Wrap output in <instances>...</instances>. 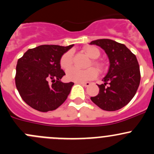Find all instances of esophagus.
Instances as JSON below:
<instances>
[{
  "label": "esophagus",
  "mask_w": 154,
  "mask_h": 154,
  "mask_svg": "<svg viewBox=\"0 0 154 154\" xmlns=\"http://www.w3.org/2000/svg\"><path fill=\"white\" fill-rule=\"evenodd\" d=\"M78 83H80V84H81L82 86H88L90 85V83L89 82H78Z\"/></svg>",
  "instance_id": "esophagus-1"
}]
</instances>
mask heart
I'll use <instances>...</instances> for the list:
<instances>
[{
  "instance_id": "1",
  "label": "heart",
  "mask_w": 154,
  "mask_h": 154,
  "mask_svg": "<svg viewBox=\"0 0 154 154\" xmlns=\"http://www.w3.org/2000/svg\"><path fill=\"white\" fill-rule=\"evenodd\" d=\"M83 51L88 57L91 59H97L100 56V51L97 48L94 46H87L83 48ZM60 64L61 68L65 71H68L71 68L73 64L72 52L71 51H67L63 54L60 60ZM91 64L97 69L101 70L103 66L100 63L91 61ZM97 71L92 68H88L86 70H79L77 68H72L68 71L66 77L70 81L74 82H85L87 80H92L97 77Z\"/></svg>"
}]
</instances>
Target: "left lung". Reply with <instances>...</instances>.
<instances>
[{"label": "left lung", "mask_w": 154, "mask_h": 154, "mask_svg": "<svg viewBox=\"0 0 154 154\" xmlns=\"http://www.w3.org/2000/svg\"><path fill=\"white\" fill-rule=\"evenodd\" d=\"M103 49L109 60L108 73L98 85L99 93L91 100L106 111H116L133 99L140 83L141 74L136 57L124 44L103 38L92 41Z\"/></svg>", "instance_id": "obj_1"}]
</instances>
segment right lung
<instances>
[{"label":"right lung","instance_id":"right-lung-1","mask_svg":"<svg viewBox=\"0 0 154 154\" xmlns=\"http://www.w3.org/2000/svg\"><path fill=\"white\" fill-rule=\"evenodd\" d=\"M73 46L40 45L29 49L18 59L15 86L27 105L46 112L56 109L64 103L74 83L60 81L66 74L61 69L60 60L63 54Z\"/></svg>","mask_w":154,"mask_h":154}]
</instances>
